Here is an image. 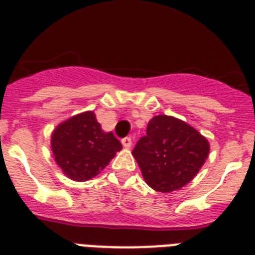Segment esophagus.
<instances>
[{
	"instance_id": "obj_1",
	"label": "esophagus",
	"mask_w": 255,
	"mask_h": 255,
	"mask_svg": "<svg viewBox=\"0 0 255 255\" xmlns=\"http://www.w3.org/2000/svg\"><path fill=\"white\" fill-rule=\"evenodd\" d=\"M131 144H132V140H131V138H125V139H123V145L125 148H128V149H129V148H131Z\"/></svg>"
}]
</instances>
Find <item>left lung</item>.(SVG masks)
Returning <instances> with one entry per match:
<instances>
[{
	"label": "left lung",
	"mask_w": 255,
	"mask_h": 255,
	"mask_svg": "<svg viewBox=\"0 0 255 255\" xmlns=\"http://www.w3.org/2000/svg\"><path fill=\"white\" fill-rule=\"evenodd\" d=\"M206 136L185 121L158 115L132 150L144 181L155 191L172 193L197 176L209 154Z\"/></svg>",
	"instance_id": "8db88e82"
}]
</instances>
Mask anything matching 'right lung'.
I'll list each match as a JSON object with an SVG mask.
<instances>
[{
	"label": "right lung",
	"instance_id": "add662e5",
	"mask_svg": "<svg viewBox=\"0 0 255 255\" xmlns=\"http://www.w3.org/2000/svg\"><path fill=\"white\" fill-rule=\"evenodd\" d=\"M51 149L65 176L87 181L97 176L123 145L111 131H103L93 111H85L56 126Z\"/></svg>",
	"mask_w": 255,
	"mask_h": 255
}]
</instances>
